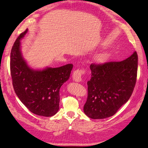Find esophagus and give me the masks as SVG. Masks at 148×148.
I'll use <instances>...</instances> for the list:
<instances>
[{
  "label": "esophagus",
  "mask_w": 148,
  "mask_h": 148,
  "mask_svg": "<svg viewBox=\"0 0 148 148\" xmlns=\"http://www.w3.org/2000/svg\"><path fill=\"white\" fill-rule=\"evenodd\" d=\"M84 73V71L82 69H77L75 71H74L73 74H72V78H73L74 81L76 82H81V79H82L83 75Z\"/></svg>",
  "instance_id": "34e87169"
}]
</instances>
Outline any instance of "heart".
<instances>
[{
    "label": "heart",
    "instance_id": "1",
    "mask_svg": "<svg viewBox=\"0 0 148 148\" xmlns=\"http://www.w3.org/2000/svg\"><path fill=\"white\" fill-rule=\"evenodd\" d=\"M100 60H103V58H100Z\"/></svg>",
    "mask_w": 148,
    "mask_h": 148
}]
</instances>
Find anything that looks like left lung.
Wrapping results in <instances>:
<instances>
[{
    "label": "left lung",
    "mask_w": 148,
    "mask_h": 148,
    "mask_svg": "<svg viewBox=\"0 0 148 148\" xmlns=\"http://www.w3.org/2000/svg\"><path fill=\"white\" fill-rule=\"evenodd\" d=\"M137 64L136 51L121 62L91 64L92 77L87 83L84 114L92 119H104L114 115L132 94Z\"/></svg>",
    "instance_id": "1"
}]
</instances>
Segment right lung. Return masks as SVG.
Here are the masks:
<instances>
[{
  "label": "right lung",
  "instance_id": "right-lung-1",
  "mask_svg": "<svg viewBox=\"0 0 148 148\" xmlns=\"http://www.w3.org/2000/svg\"><path fill=\"white\" fill-rule=\"evenodd\" d=\"M28 32L21 33L11 52L10 69L14 92L21 102L32 113L50 117L59 109L60 89L70 77L72 64L62 67L34 69L22 55L21 40Z\"/></svg>",
  "mask_w": 148,
  "mask_h": 148
}]
</instances>
